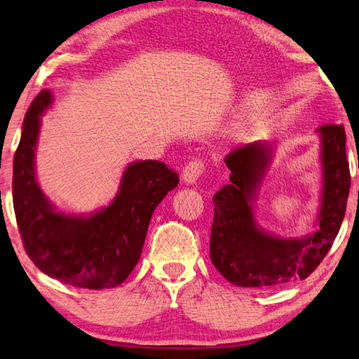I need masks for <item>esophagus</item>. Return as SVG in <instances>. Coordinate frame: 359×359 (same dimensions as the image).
Listing matches in <instances>:
<instances>
[{
	"mask_svg": "<svg viewBox=\"0 0 359 359\" xmlns=\"http://www.w3.org/2000/svg\"><path fill=\"white\" fill-rule=\"evenodd\" d=\"M204 171H205V166L201 160L188 161L184 168V171H182V180H184L185 184H196V182L202 177Z\"/></svg>",
	"mask_w": 359,
	"mask_h": 359,
	"instance_id": "esophagus-1",
	"label": "esophagus"
}]
</instances>
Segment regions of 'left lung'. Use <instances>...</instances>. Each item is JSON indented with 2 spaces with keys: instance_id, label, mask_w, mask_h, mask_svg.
I'll return each instance as SVG.
<instances>
[{
  "instance_id": "left-lung-1",
  "label": "left lung",
  "mask_w": 359,
  "mask_h": 359,
  "mask_svg": "<svg viewBox=\"0 0 359 359\" xmlns=\"http://www.w3.org/2000/svg\"><path fill=\"white\" fill-rule=\"evenodd\" d=\"M318 133L323 165L322 207L316 232L303 238L273 237L254 223L251 199L269 168L270 146L252 142L226 155L231 184L213 196L210 260L233 285L275 287L292 279H306L333 246L350 191L345 130L337 123H325Z\"/></svg>"
}]
</instances>
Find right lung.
Listing matches in <instances>:
<instances>
[{
    "label": "right lung",
    "mask_w": 359,
    "mask_h": 359,
    "mask_svg": "<svg viewBox=\"0 0 359 359\" xmlns=\"http://www.w3.org/2000/svg\"><path fill=\"white\" fill-rule=\"evenodd\" d=\"M50 103L48 89L32 100L14 155L12 198L25 251L39 270L61 283L93 290L117 287L138 264L155 207L177 187L179 175L157 160L136 161L103 210L90 217L56 212L34 174L41 114Z\"/></svg>",
    "instance_id": "right-lung-1"
}]
</instances>
